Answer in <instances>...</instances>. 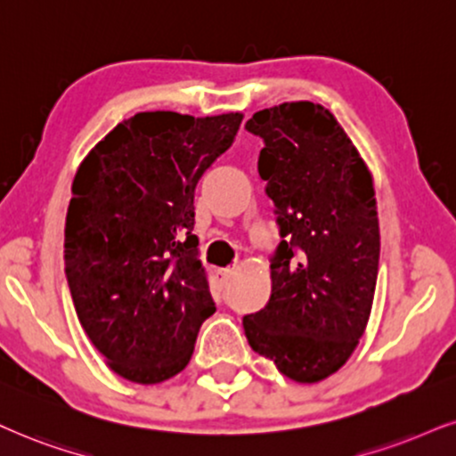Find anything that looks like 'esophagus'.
I'll list each match as a JSON object with an SVG mask.
<instances>
[{
  "label": "esophagus",
  "mask_w": 456,
  "mask_h": 456,
  "mask_svg": "<svg viewBox=\"0 0 456 456\" xmlns=\"http://www.w3.org/2000/svg\"><path fill=\"white\" fill-rule=\"evenodd\" d=\"M217 274H219V281H222V283H228V281L234 277V268H222Z\"/></svg>",
  "instance_id": "esophagus-1"
}]
</instances>
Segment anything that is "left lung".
<instances>
[{"label": "left lung", "mask_w": 456, "mask_h": 456, "mask_svg": "<svg viewBox=\"0 0 456 456\" xmlns=\"http://www.w3.org/2000/svg\"><path fill=\"white\" fill-rule=\"evenodd\" d=\"M257 171L279 216L271 300L243 319L257 355L296 383L338 372L363 336L379 277L380 230L372 173L323 105L260 110Z\"/></svg>", "instance_id": "8db88e82"}]
</instances>
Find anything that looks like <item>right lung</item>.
<instances>
[{
	"label": "right lung",
	"instance_id": "add662e5",
	"mask_svg": "<svg viewBox=\"0 0 456 456\" xmlns=\"http://www.w3.org/2000/svg\"><path fill=\"white\" fill-rule=\"evenodd\" d=\"M240 122V111H142L77 167L65 222L67 283L86 336L131 383L182 372L216 313L192 234L194 188Z\"/></svg>",
	"mask_w": 456,
	"mask_h": 456
}]
</instances>
